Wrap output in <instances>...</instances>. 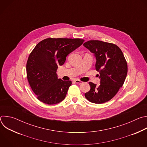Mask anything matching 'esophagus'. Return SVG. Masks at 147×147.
<instances>
[{
    "instance_id": "34e87169",
    "label": "esophagus",
    "mask_w": 147,
    "mask_h": 147,
    "mask_svg": "<svg viewBox=\"0 0 147 147\" xmlns=\"http://www.w3.org/2000/svg\"><path fill=\"white\" fill-rule=\"evenodd\" d=\"M74 82L75 83H76V84H82V83H83L82 81H80L79 80H74Z\"/></svg>"
}]
</instances>
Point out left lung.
I'll return each mask as SVG.
<instances>
[{
    "label": "left lung",
    "mask_w": 147,
    "mask_h": 147,
    "mask_svg": "<svg viewBox=\"0 0 147 147\" xmlns=\"http://www.w3.org/2000/svg\"><path fill=\"white\" fill-rule=\"evenodd\" d=\"M96 58L95 69L99 72L100 85L89 82L86 98L94 103H103L113 98L123 85L127 64L121 49L115 44L101 40H88L83 44Z\"/></svg>",
    "instance_id": "8db88e82"
}]
</instances>
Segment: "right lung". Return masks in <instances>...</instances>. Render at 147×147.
Segmentation results:
<instances>
[{
    "label": "right lung",
    "instance_id": "add662e5",
    "mask_svg": "<svg viewBox=\"0 0 147 147\" xmlns=\"http://www.w3.org/2000/svg\"><path fill=\"white\" fill-rule=\"evenodd\" d=\"M79 38H47L39 42L30 53L26 66L29 84L40 101L48 105L63 100L71 81L58 78V66L65 63L67 56L80 47Z\"/></svg>",
    "mask_w": 147,
    "mask_h": 147
}]
</instances>
